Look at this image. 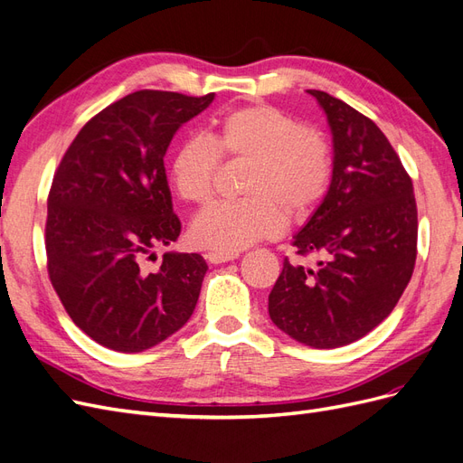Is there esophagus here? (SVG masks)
Masks as SVG:
<instances>
[{
    "instance_id": "obj_1",
    "label": "esophagus",
    "mask_w": 463,
    "mask_h": 463,
    "mask_svg": "<svg viewBox=\"0 0 463 463\" xmlns=\"http://www.w3.org/2000/svg\"><path fill=\"white\" fill-rule=\"evenodd\" d=\"M240 257V253H208L206 255V259H208V262H213V264H222V262H228V260H233V259H237Z\"/></svg>"
}]
</instances>
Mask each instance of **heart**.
Returning <instances> with one entry per match:
<instances>
[{
  "mask_svg": "<svg viewBox=\"0 0 463 463\" xmlns=\"http://www.w3.org/2000/svg\"><path fill=\"white\" fill-rule=\"evenodd\" d=\"M220 154L250 160L245 199L204 208L191 223V241L216 253H237L274 240L291 220L311 216L332 181V154L325 138L269 104L243 106L216 119L213 141L189 135L170 162V184L179 199L204 204L214 193Z\"/></svg>",
  "mask_w": 463,
  "mask_h": 463,
  "instance_id": "obj_1",
  "label": "heart"
}]
</instances>
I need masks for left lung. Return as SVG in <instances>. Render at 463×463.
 I'll use <instances>...</instances> for the list:
<instances>
[{"label": "left lung", "instance_id": "8db88e82", "mask_svg": "<svg viewBox=\"0 0 463 463\" xmlns=\"http://www.w3.org/2000/svg\"><path fill=\"white\" fill-rule=\"evenodd\" d=\"M334 143L325 201L293 237L301 257L284 260L269 296L274 325L317 349L352 344L392 313L417 257V204L411 177L374 121L322 90Z\"/></svg>", "mask_w": 463, "mask_h": 463}]
</instances>
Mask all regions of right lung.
Returning a JSON list of instances; mask_svg holds the SVG:
<instances>
[{
  "label": "right lung",
  "mask_w": 463,
  "mask_h": 463,
  "mask_svg": "<svg viewBox=\"0 0 463 463\" xmlns=\"http://www.w3.org/2000/svg\"><path fill=\"white\" fill-rule=\"evenodd\" d=\"M214 94L137 90L79 131L48 194L50 282L67 315L104 347L137 354L191 318L208 270L197 253L145 259L181 233L164 156L175 131Z\"/></svg>",
  "instance_id": "add662e5"
}]
</instances>
